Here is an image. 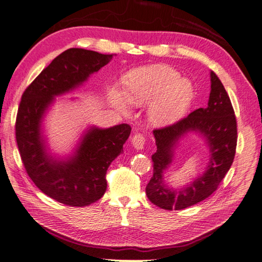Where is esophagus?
<instances>
[{
	"mask_svg": "<svg viewBox=\"0 0 262 262\" xmlns=\"http://www.w3.org/2000/svg\"><path fill=\"white\" fill-rule=\"evenodd\" d=\"M132 144L136 149H143L145 145V137L141 134H135L132 137Z\"/></svg>",
	"mask_w": 262,
	"mask_h": 262,
	"instance_id": "1",
	"label": "esophagus"
}]
</instances>
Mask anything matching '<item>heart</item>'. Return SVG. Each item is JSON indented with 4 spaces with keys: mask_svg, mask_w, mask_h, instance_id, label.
I'll return each instance as SVG.
<instances>
[{
    "mask_svg": "<svg viewBox=\"0 0 262 262\" xmlns=\"http://www.w3.org/2000/svg\"><path fill=\"white\" fill-rule=\"evenodd\" d=\"M110 101L120 111L135 105L146 104L148 117L154 125L169 126L186 115L193 101L192 83L166 65H155L133 72L125 80V93L114 88Z\"/></svg>",
    "mask_w": 262,
    "mask_h": 262,
    "instance_id": "heart-1",
    "label": "heart"
}]
</instances>
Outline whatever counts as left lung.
I'll return each instance as SVG.
<instances>
[{
    "instance_id": "1",
    "label": "left lung",
    "mask_w": 262,
    "mask_h": 262,
    "mask_svg": "<svg viewBox=\"0 0 262 262\" xmlns=\"http://www.w3.org/2000/svg\"><path fill=\"white\" fill-rule=\"evenodd\" d=\"M189 132L204 137L210 162L204 173L193 182L170 188L164 182V172L173 160L177 143ZM153 135L157 152L152 155L153 177L146 186L149 202L160 208L179 210L203 202L216 190L234 160L237 129L229 94L213 71L207 108H199L173 125L154 129Z\"/></svg>"
}]
</instances>
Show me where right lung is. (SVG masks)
<instances>
[{
  "label": "right lung",
  "mask_w": 262,
  "mask_h": 262,
  "mask_svg": "<svg viewBox=\"0 0 262 262\" xmlns=\"http://www.w3.org/2000/svg\"><path fill=\"white\" fill-rule=\"evenodd\" d=\"M111 59L113 55L68 49L26 89L16 115V144L28 176L48 197L72 207L91 205L103 196L105 173L121 153L132 128L127 124L91 126L82 134L73 153L57 158L49 152L42 121L55 98L81 86Z\"/></svg>",
  "instance_id": "right-lung-1"
}]
</instances>
